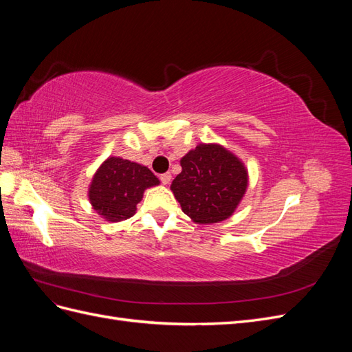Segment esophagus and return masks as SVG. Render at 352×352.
<instances>
[{
	"label": "esophagus",
	"mask_w": 352,
	"mask_h": 352,
	"mask_svg": "<svg viewBox=\"0 0 352 352\" xmlns=\"http://www.w3.org/2000/svg\"><path fill=\"white\" fill-rule=\"evenodd\" d=\"M160 180H162L163 185H168L170 180H172V175H170V173H163L162 176H160Z\"/></svg>",
	"instance_id": "obj_1"
}]
</instances>
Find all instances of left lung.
I'll list each match as a JSON object with an SVG mask.
<instances>
[{"instance_id":"1","label":"left lung","mask_w":352,"mask_h":352,"mask_svg":"<svg viewBox=\"0 0 352 352\" xmlns=\"http://www.w3.org/2000/svg\"><path fill=\"white\" fill-rule=\"evenodd\" d=\"M182 172L172 182L180 207L199 225L226 220L248 186L239 158L216 144H199L180 160Z\"/></svg>"}]
</instances>
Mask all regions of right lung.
I'll use <instances>...</instances> for the list:
<instances>
[{"label": "right lung", "instance_id": "add662e5", "mask_svg": "<svg viewBox=\"0 0 352 352\" xmlns=\"http://www.w3.org/2000/svg\"><path fill=\"white\" fill-rule=\"evenodd\" d=\"M158 184V179L148 167L110 157L92 179L89 201L105 220L122 221L135 214L144 190Z\"/></svg>", "mask_w": 352, "mask_h": 352}]
</instances>
